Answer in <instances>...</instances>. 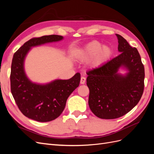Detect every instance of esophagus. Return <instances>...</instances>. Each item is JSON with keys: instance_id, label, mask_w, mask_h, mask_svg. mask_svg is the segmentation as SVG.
<instances>
[{"instance_id": "1", "label": "esophagus", "mask_w": 154, "mask_h": 154, "mask_svg": "<svg viewBox=\"0 0 154 154\" xmlns=\"http://www.w3.org/2000/svg\"><path fill=\"white\" fill-rule=\"evenodd\" d=\"M85 77H82L80 80V84H85Z\"/></svg>"}]
</instances>
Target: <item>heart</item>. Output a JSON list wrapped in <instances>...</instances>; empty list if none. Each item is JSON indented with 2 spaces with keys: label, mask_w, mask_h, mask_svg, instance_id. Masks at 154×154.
Instances as JSON below:
<instances>
[{
  "label": "heart",
  "mask_w": 154,
  "mask_h": 154,
  "mask_svg": "<svg viewBox=\"0 0 154 154\" xmlns=\"http://www.w3.org/2000/svg\"><path fill=\"white\" fill-rule=\"evenodd\" d=\"M112 50L109 46H103L97 40L92 41L77 51L76 58L80 62H87L91 60L89 66L96 69L103 66L111 57Z\"/></svg>",
  "instance_id": "obj_1"
}]
</instances>
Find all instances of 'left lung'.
<instances>
[{"instance_id":"left-lung-1","label":"left lung","mask_w":154,"mask_h":154,"mask_svg":"<svg viewBox=\"0 0 154 154\" xmlns=\"http://www.w3.org/2000/svg\"><path fill=\"white\" fill-rule=\"evenodd\" d=\"M116 36L120 54L87 73L88 105L101 119H116L128 113L138 103L144 90V69L137 49L123 36ZM120 69L126 72L120 73Z\"/></svg>"}]
</instances>
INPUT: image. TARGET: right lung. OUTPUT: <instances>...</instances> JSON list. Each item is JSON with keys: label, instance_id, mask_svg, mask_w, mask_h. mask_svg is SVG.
I'll use <instances>...</instances> for the list:
<instances>
[{"label": "right lung", "instance_id": "add662e5", "mask_svg": "<svg viewBox=\"0 0 154 154\" xmlns=\"http://www.w3.org/2000/svg\"><path fill=\"white\" fill-rule=\"evenodd\" d=\"M63 39L60 35H45L26 42L14 54L11 68V91L21 112L39 122H48L62 113L70 94L79 86L80 74L69 80H54L42 84L31 82L27 76L24 62L32 48Z\"/></svg>", "mask_w": 154, "mask_h": 154}]
</instances>
